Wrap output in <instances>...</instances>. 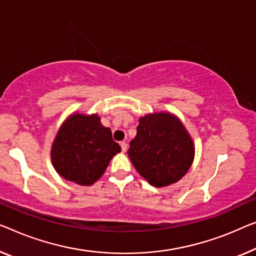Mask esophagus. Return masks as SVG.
<instances>
[{"instance_id": "1", "label": "esophagus", "mask_w": 256, "mask_h": 256, "mask_svg": "<svg viewBox=\"0 0 256 256\" xmlns=\"http://www.w3.org/2000/svg\"><path fill=\"white\" fill-rule=\"evenodd\" d=\"M120 147H122V152H126L128 150V144L125 142V141H122Z\"/></svg>"}]
</instances>
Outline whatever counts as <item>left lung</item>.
I'll list each match as a JSON object with an SVG mask.
<instances>
[{
	"label": "left lung",
	"instance_id": "obj_1",
	"mask_svg": "<svg viewBox=\"0 0 256 256\" xmlns=\"http://www.w3.org/2000/svg\"><path fill=\"white\" fill-rule=\"evenodd\" d=\"M128 154L140 176L150 185L163 188L188 172L194 158V144L174 115L148 114L139 120Z\"/></svg>",
	"mask_w": 256,
	"mask_h": 256
}]
</instances>
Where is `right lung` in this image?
<instances>
[{"label":"right lung","mask_w":256,"mask_h":256,"mask_svg":"<svg viewBox=\"0 0 256 256\" xmlns=\"http://www.w3.org/2000/svg\"><path fill=\"white\" fill-rule=\"evenodd\" d=\"M120 152L100 117L74 114L62 124L52 146V162L60 177L90 186L100 178L110 160Z\"/></svg>","instance_id":"1"}]
</instances>
